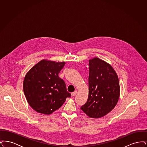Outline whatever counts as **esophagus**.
I'll return each instance as SVG.
<instances>
[{
    "instance_id": "obj_1",
    "label": "esophagus",
    "mask_w": 147,
    "mask_h": 147,
    "mask_svg": "<svg viewBox=\"0 0 147 147\" xmlns=\"http://www.w3.org/2000/svg\"><path fill=\"white\" fill-rule=\"evenodd\" d=\"M77 94V91H74V92H71V96H76V95Z\"/></svg>"
}]
</instances>
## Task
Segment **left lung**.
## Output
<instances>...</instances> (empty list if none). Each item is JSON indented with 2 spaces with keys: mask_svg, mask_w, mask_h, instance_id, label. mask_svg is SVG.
Listing matches in <instances>:
<instances>
[{
  "mask_svg": "<svg viewBox=\"0 0 147 147\" xmlns=\"http://www.w3.org/2000/svg\"><path fill=\"white\" fill-rule=\"evenodd\" d=\"M89 96L81 110L91 118L105 116L116 106L120 89L118 76L112 66L95 57L89 61Z\"/></svg>",
  "mask_w": 147,
  "mask_h": 147,
  "instance_id": "8db88e82",
  "label": "left lung"
}]
</instances>
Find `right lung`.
I'll list each match as a JSON object with an SVG mask.
<instances>
[{
    "mask_svg": "<svg viewBox=\"0 0 147 147\" xmlns=\"http://www.w3.org/2000/svg\"><path fill=\"white\" fill-rule=\"evenodd\" d=\"M65 62L43 59L26 73L23 83L29 105L37 112L49 115L60 108L70 97L65 83L58 76Z\"/></svg>",
    "mask_w": 147,
    "mask_h": 147,
    "instance_id": "add662e5",
    "label": "right lung"
}]
</instances>
